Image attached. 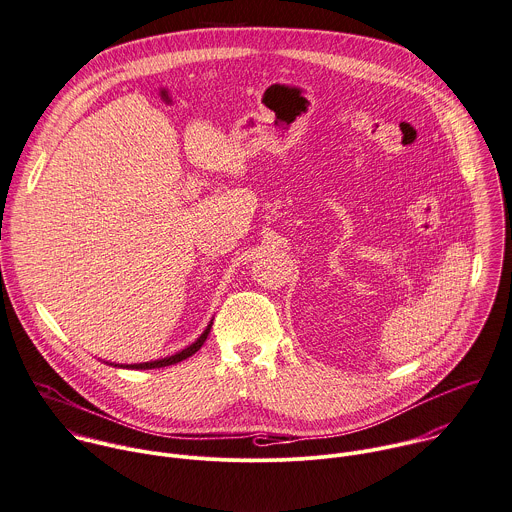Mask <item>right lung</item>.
Returning <instances> with one entry per match:
<instances>
[{
	"label": "right lung",
	"instance_id": "1",
	"mask_svg": "<svg viewBox=\"0 0 512 512\" xmlns=\"http://www.w3.org/2000/svg\"><path fill=\"white\" fill-rule=\"evenodd\" d=\"M211 325H213V321L207 325V329L201 333V337H197V342H193L191 346H187L183 352H177L175 356H168V358L154 360V362H142V364H110V366H114V368H128V370H154V368H164V366L179 364V362L191 358L195 352L201 350V346L207 342V335H209V331H211Z\"/></svg>",
	"mask_w": 512,
	"mask_h": 512
}]
</instances>
